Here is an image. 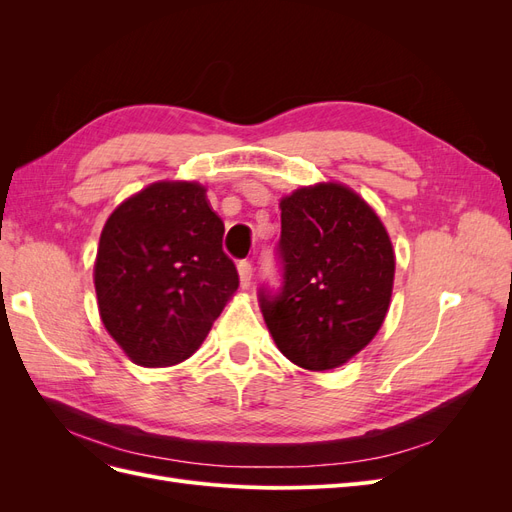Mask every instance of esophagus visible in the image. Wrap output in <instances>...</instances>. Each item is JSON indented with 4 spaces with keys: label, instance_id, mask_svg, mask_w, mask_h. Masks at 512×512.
I'll return each instance as SVG.
<instances>
[{
    "label": "esophagus",
    "instance_id": "1",
    "mask_svg": "<svg viewBox=\"0 0 512 512\" xmlns=\"http://www.w3.org/2000/svg\"><path fill=\"white\" fill-rule=\"evenodd\" d=\"M237 269H239V280H241V286H243V288H247V286L252 284V273H254V269H252V262L241 260L239 265H237Z\"/></svg>",
    "mask_w": 512,
    "mask_h": 512
}]
</instances>
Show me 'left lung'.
Returning <instances> with one entry per match:
<instances>
[{
    "instance_id": "8db88e82",
    "label": "left lung",
    "mask_w": 512,
    "mask_h": 512,
    "mask_svg": "<svg viewBox=\"0 0 512 512\" xmlns=\"http://www.w3.org/2000/svg\"><path fill=\"white\" fill-rule=\"evenodd\" d=\"M282 288L258 303L275 346L327 371L361 352L389 312L395 252L376 211L342 183L299 188L282 203Z\"/></svg>"
}]
</instances>
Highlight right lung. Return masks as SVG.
I'll list each match as a JSON object with an SVG mask.
<instances>
[{
	"label": "right lung",
	"instance_id": "obj_1",
	"mask_svg": "<svg viewBox=\"0 0 512 512\" xmlns=\"http://www.w3.org/2000/svg\"><path fill=\"white\" fill-rule=\"evenodd\" d=\"M224 222L194 181H158L111 213L94 284L106 331L143 367L177 365L205 342L239 288Z\"/></svg>",
	"mask_w": 512,
	"mask_h": 512
}]
</instances>
